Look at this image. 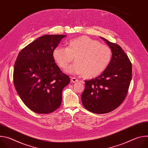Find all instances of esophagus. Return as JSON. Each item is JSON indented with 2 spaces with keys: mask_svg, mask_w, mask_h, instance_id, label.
<instances>
[{
  "mask_svg": "<svg viewBox=\"0 0 148 148\" xmlns=\"http://www.w3.org/2000/svg\"><path fill=\"white\" fill-rule=\"evenodd\" d=\"M71 82L74 83V82H78V79H77V78H75V77H71Z\"/></svg>",
  "mask_w": 148,
  "mask_h": 148,
  "instance_id": "esophagus-1",
  "label": "esophagus"
}]
</instances>
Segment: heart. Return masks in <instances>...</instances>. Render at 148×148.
I'll use <instances>...</instances> for the list:
<instances>
[{
  "label": "heart",
  "mask_w": 148,
  "mask_h": 148,
  "mask_svg": "<svg viewBox=\"0 0 148 148\" xmlns=\"http://www.w3.org/2000/svg\"><path fill=\"white\" fill-rule=\"evenodd\" d=\"M54 60L62 69L67 68L74 58L75 64L67 72L82 74L85 78H93L101 75L110 64L112 53L108 46L86 36L67 43V47L57 46L53 50Z\"/></svg>",
  "instance_id": "b5f03b06"
}]
</instances>
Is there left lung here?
Instances as JSON below:
<instances>
[{
    "label": "left lung",
    "mask_w": 148,
    "mask_h": 148,
    "mask_svg": "<svg viewBox=\"0 0 148 148\" xmlns=\"http://www.w3.org/2000/svg\"><path fill=\"white\" fill-rule=\"evenodd\" d=\"M111 49L110 64L99 76L85 81L81 99L88 111L98 114L110 112L125 100L132 79V64L128 56L117 44L103 37Z\"/></svg>",
    "instance_id": "1"
}]
</instances>
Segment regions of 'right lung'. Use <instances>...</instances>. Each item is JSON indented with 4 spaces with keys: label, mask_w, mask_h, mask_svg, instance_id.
Returning <instances> with one entry per match:
<instances>
[{
    "label": "right lung",
    "mask_w": 148,
    "mask_h": 148,
    "mask_svg": "<svg viewBox=\"0 0 148 148\" xmlns=\"http://www.w3.org/2000/svg\"><path fill=\"white\" fill-rule=\"evenodd\" d=\"M65 35H44L20 51L14 63L13 82L23 103L37 114L58 109L62 91L70 82L55 62L54 49Z\"/></svg>",
    "instance_id": "add662e5"
}]
</instances>
